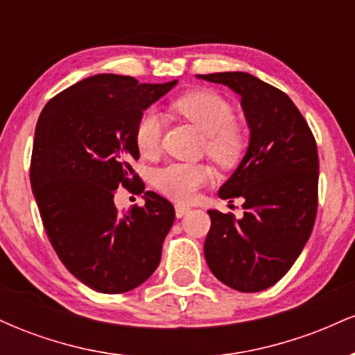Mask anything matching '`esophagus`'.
Instances as JSON below:
<instances>
[{
  "instance_id": "obj_1",
  "label": "esophagus",
  "mask_w": 355,
  "mask_h": 355,
  "mask_svg": "<svg viewBox=\"0 0 355 355\" xmlns=\"http://www.w3.org/2000/svg\"><path fill=\"white\" fill-rule=\"evenodd\" d=\"M189 211H190V207L180 205V203H177V205H175V215H177V218L185 217V215L189 214Z\"/></svg>"
}]
</instances>
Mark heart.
<instances>
[{
	"label": "heart",
	"mask_w": 355,
	"mask_h": 355,
	"mask_svg": "<svg viewBox=\"0 0 355 355\" xmlns=\"http://www.w3.org/2000/svg\"><path fill=\"white\" fill-rule=\"evenodd\" d=\"M175 108L207 135V152L220 165H232L243 148L242 132L234 125L235 113L223 96L198 89L175 101ZM164 120L150 110L137 125V148L144 158L160 152ZM211 180V170L203 164H170L153 175V185L166 197L190 202L198 189Z\"/></svg>",
	"instance_id": "obj_1"
}]
</instances>
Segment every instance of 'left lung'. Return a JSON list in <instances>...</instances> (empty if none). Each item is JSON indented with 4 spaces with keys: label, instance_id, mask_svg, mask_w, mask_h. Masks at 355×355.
Returning <instances> with one entry per match:
<instances>
[{
    "label": "left lung",
    "instance_id": "8db88e82",
    "mask_svg": "<svg viewBox=\"0 0 355 355\" xmlns=\"http://www.w3.org/2000/svg\"><path fill=\"white\" fill-rule=\"evenodd\" d=\"M197 78L237 93L250 132L242 162L218 189L223 200L242 198L245 211L234 218L209 210L207 266L235 291H266L287 274L311 237L319 183L315 140L294 101L250 73Z\"/></svg>",
    "mask_w": 355,
    "mask_h": 355
}]
</instances>
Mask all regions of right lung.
I'll use <instances>...</instances> for the list:
<instances>
[{
	"mask_svg": "<svg viewBox=\"0 0 355 355\" xmlns=\"http://www.w3.org/2000/svg\"><path fill=\"white\" fill-rule=\"evenodd\" d=\"M177 83L101 73L48 101L36 123L30 178L48 239L64 267L101 294L132 291L160 263L172 203L148 190L144 207L120 211L113 197L118 187L145 190L132 168L137 125Z\"/></svg>",
	"mask_w": 355,
	"mask_h": 355,
	"instance_id": "obj_1",
	"label": "right lung"
}]
</instances>
